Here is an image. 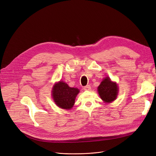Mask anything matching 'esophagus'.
<instances>
[{
	"label": "esophagus",
	"mask_w": 156,
	"mask_h": 156,
	"mask_svg": "<svg viewBox=\"0 0 156 156\" xmlns=\"http://www.w3.org/2000/svg\"><path fill=\"white\" fill-rule=\"evenodd\" d=\"M84 90L86 91H89L91 90V86L90 85H86L84 87Z\"/></svg>",
	"instance_id": "1"
}]
</instances>
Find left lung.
<instances>
[{"instance_id":"left-lung-1","label":"left lung","mask_w":156,"mask_h":156,"mask_svg":"<svg viewBox=\"0 0 156 156\" xmlns=\"http://www.w3.org/2000/svg\"><path fill=\"white\" fill-rule=\"evenodd\" d=\"M118 86L116 83L105 77L98 87V94L105 102H111L116 98L118 95Z\"/></svg>"}]
</instances>
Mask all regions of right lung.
Instances as JSON below:
<instances>
[{"instance_id": "1", "label": "right lung", "mask_w": 156, "mask_h": 156, "mask_svg": "<svg viewBox=\"0 0 156 156\" xmlns=\"http://www.w3.org/2000/svg\"><path fill=\"white\" fill-rule=\"evenodd\" d=\"M52 97L58 106L62 109H70L75 103V99L79 93L77 88H70L62 81L54 84Z\"/></svg>"}]
</instances>
